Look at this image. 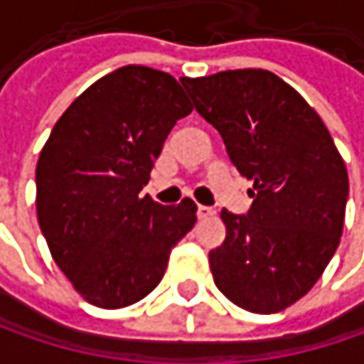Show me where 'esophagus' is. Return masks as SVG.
<instances>
[{
	"label": "esophagus",
	"instance_id": "esophagus-1",
	"mask_svg": "<svg viewBox=\"0 0 364 364\" xmlns=\"http://www.w3.org/2000/svg\"><path fill=\"white\" fill-rule=\"evenodd\" d=\"M196 215H198V219H208V217L213 215V208H210V206H202V204H198Z\"/></svg>",
	"mask_w": 364,
	"mask_h": 364
}]
</instances>
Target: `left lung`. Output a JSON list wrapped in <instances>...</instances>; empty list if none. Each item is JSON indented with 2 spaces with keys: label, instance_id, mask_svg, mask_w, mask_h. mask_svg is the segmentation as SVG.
Masks as SVG:
<instances>
[{
  "label": "left lung",
  "instance_id": "left-lung-1",
  "mask_svg": "<svg viewBox=\"0 0 364 364\" xmlns=\"http://www.w3.org/2000/svg\"><path fill=\"white\" fill-rule=\"evenodd\" d=\"M238 173L253 181L247 215L221 210L225 240L208 253L217 289L238 308L274 314L301 299L339 247L348 171L321 115L263 69L183 77Z\"/></svg>",
  "mask_w": 364,
  "mask_h": 364
}]
</instances>
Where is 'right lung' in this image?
I'll return each mask as SVG.
<instances>
[{"instance_id": "add662e5", "label": "right lung", "mask_w": 364, "mask_h": 364, "mask_svg": "<svg viewBox=\"0 0 364 364\" xmlns=\"http://www.w3.org/2000/svg\"><path fill=\"white\" fill-rule=\"evenodd\" d=\"M191 109L171 73L126 65L54 124L37 160V221L52 259L88 304L115 310L141 301L193 228L189 198L177 206L141 198L168 132Z\"/></svg>"}]
</instances>
